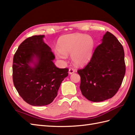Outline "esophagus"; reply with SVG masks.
I'll return each mask as SVG.
<instances>
[{"mask_svg": "<svg viewBox=\"0 0 135 135\" xmlns=\"http://www.w3.org/2000/svg\"><path fill=\"white\" fill-rule=\"evenodd\" d=\"M74 72H75V70L73 69H72V68L69 69V74H73V73H74Z\"/></svg>", "mask_w": 135, "mask_h": 135, "instance_id": "1", "label": "esophagus"}]
</instances>
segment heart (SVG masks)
Listing matches in <instances>:
<instances>
[{"label": "heart", "instance_id": "b5f03b06", "mask_svg": "<svg viewBox=\"0 0 135 135\" xmlns=\"http://www.w3.org/2000/svg\"><path fill=\"white\" fill-rule=\"evenodd\" d=\"M58 49L54 52L56 57L65 60L71 54V59L78 66L86 65L90 62L93 54L95 42L92 37L80 33L62 36L58 41Z\"/></svg>", "mask_w": 135, "mask_h": 135}]
</instances>
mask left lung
I'll use <instances>...</instances> for the list:
<instances>
[{
  "label": "left lung",
  "instance_id": "left-lung-1",
  "mask_svg": "<svg viewBox=\"0 0 135 135\" xmlns=\"http://www.w3.org/2000/svg\"><path fill=\"white\" fill-rule=\"evenodd\" d=\"M101 43L89 64L77 71L81 77L82 94L93 102L103 101L114 96L126 73L124 49L116 37L107 31Z\"/></svg>",
  "mask_w": 135,
  "mask_h": 135
}]
</instances>
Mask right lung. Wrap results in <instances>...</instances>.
<instances>
[{"instance_id": "right-lung-1", "label": "right lung", "mask_w": 135, "mask_h": 135, "mask_svg": "<svg viewBox=\"0 0 135 135\" xmlns=\"http://www.w3.org/2000/svg\"><path fill=\"white\" fill-rule=\"evenodd\" d=\"M44 35L29 37L19 45L13 58L12 78L18 93L32 106L51 103L57 96L68 69H59L55 57L44 41Z\"/></svg>"}]
</instances>
